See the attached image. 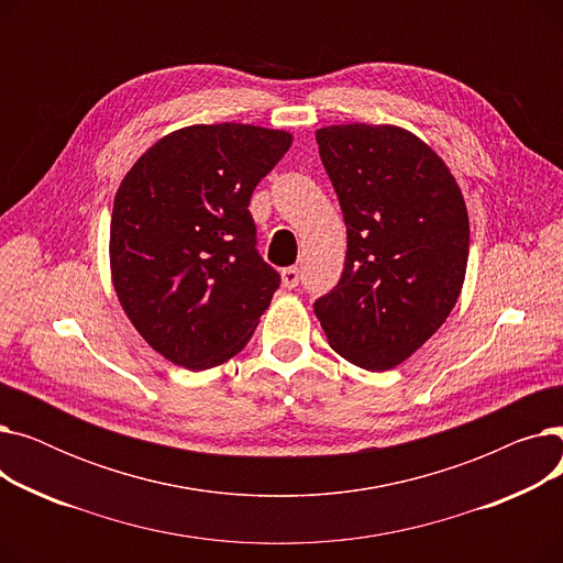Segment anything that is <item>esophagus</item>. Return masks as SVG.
I'll use <instances>...</instances> for the list:
<instances>
[{
  "instance_id": "esophagus-1",
  "label": "esophagus",
  "mask_w": 563,
  "mask_h": 563,
  "mask_svg": "<svg viewBox=\"0 0 563 563\" xmlns=\"http://www.w3.org/2000/svg\"><path fill=\"white\" fill-rule=\"evenodd\" d=\"M280 276H283V285H285L287 289H294V287L299 285V280H301L299 266H287V269L280 272Z\"/></svg>"
}]
</instances>
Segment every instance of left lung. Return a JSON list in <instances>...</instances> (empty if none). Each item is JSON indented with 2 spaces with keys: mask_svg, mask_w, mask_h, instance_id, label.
Here are the masks:
<instances>
[{
  "mask_svg": "<svg viewBox=\"0 0 563 563\" xmlns=\"http://www.w3.org/2000/svg\"><path fill=\"white\" fill-rule=\"evenodd\" d=\"M317 145L346 225L338 285L314 301L329 344L349 363L386 372L450 317L463 287L470 223L454 175L395 125H331Z\"/></svg>",
  "mask_w": 563,
  "mask_h": 563,
  "instance_id": "1",
  "label": "left lung"
}]
</instances>
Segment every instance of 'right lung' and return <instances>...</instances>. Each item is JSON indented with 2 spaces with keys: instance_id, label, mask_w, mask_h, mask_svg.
Instances as JSON below:
<instances>
[{
  "instance_id": "right-lung-1",
  "label": "right lung",
  "mask_w": 563,
  "mask_h": 563,
  "mask_svg": "<svg viewBox=\"0 0 563 563\" xmlns=\"http://www.w3.org/2000/svg\"><path fill=\"white\" fill-rule=\"evenodd\" d=\"M291 134L242 123L159 139L118 187L111 278L141 338L175 365L210 369L240 353L280 276L255 244L253 189Z\"/></svg>"
}]
</instances>
